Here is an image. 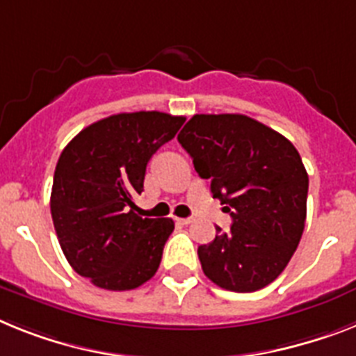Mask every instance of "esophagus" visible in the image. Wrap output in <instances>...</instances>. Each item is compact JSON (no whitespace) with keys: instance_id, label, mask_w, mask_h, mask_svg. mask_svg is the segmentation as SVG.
<instances>
[{"instance_id":"obj_1","label":"esophagus","mask_w":356,"mask_h":356,"mask_svg":"<svg viewBox=\"0 0 356 356\" xmlns=\"http://www.w3.org/2000/svg\"><path fill=\"white\" fill-rule=\"evenodd\" d=\"M175 220H177V224H183V226H188V224L193 222L192 217H186V219H175Z\"/></svg>"}]
</instances>
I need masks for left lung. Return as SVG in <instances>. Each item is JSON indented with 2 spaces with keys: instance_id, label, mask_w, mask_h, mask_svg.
<instances>
[{
  "instance_id": "obj_1",
  "label": "left lung",
  "mask_w": 356,
  "mask_h": 356,
  "mask_svg": "<svg viewBox=\"0 0 356 356\" xmlns=\"http://www.w3.org/2000/svg\"><path fill=\"white\" fill-rule=\"evenodd\" d=\"M177 139L234 220L228 234L217 228L219 235L197 250L204 275L237 293L271 284L306 222L309 179L297 148L241 113H197Z\"/></svg>"
}]
</instances>
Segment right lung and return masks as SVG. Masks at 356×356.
I'll return each instance as SVG.
<instances>
[{"label": "right lung", "instance_id": "add662e5", "mask_svg": "<svg viewBox=\"0 0 356 356\" xmlns=\"http://www.w3.org/2000/svg\"><path fill=\"white\" fill-rule=\"evenodd\" d=\"M184 118L115 113L77 134L54 172L50 211L68 264L110 291L136 289L161 264L172 219H143L134 202L146 164L172 141Z\"/></svg>", "mask_w": 356, "mask_h": 356}]
</instances>
